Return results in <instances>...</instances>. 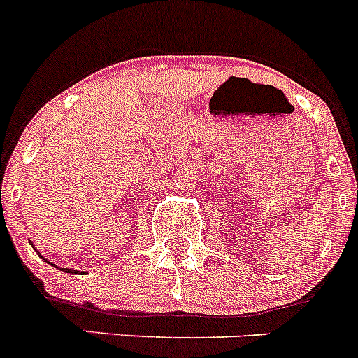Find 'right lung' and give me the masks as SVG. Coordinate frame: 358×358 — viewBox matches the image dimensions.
Wrapping results in <instances>:
<instances>
[{"label":"right lung","instance_id":"1","mask_svg":"<svg viewBox=\"0 0 358 358\" xmlns=\"http://www.w3.org/2000/svg\"><path fill=\"white\" fill-rule=\"evenodd\" d=\"M31 245H34V243H31ZM36 252H37V255L41 256V252L37 251V249H36ZM41 258H43V256H41ZM43 260H46V258H43ZM46 262H48V260H46ZM48 264H50V265H53V267H55V264H52V262H48ZM57 268H59V267H57ZM61 271H64V273H69V274H75V273H73V271H71V268H62V267H61Z\"/></svg>","mask_w":358,"mask_h":358}]
</instances>
